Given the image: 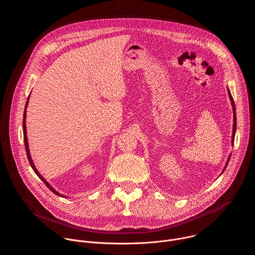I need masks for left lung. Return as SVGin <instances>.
<instances>
[{
    "instance_id": "1",
    "label": "left lung",
    "mask_w": 255,
    "mask_h": 255,
    "mask_svg": "<svg viewBox=\"0 0 255 255\" xmlns=\"http://www.w3.org/2000/svg\"><path fill=\"white\" fill-rule=\"evenodd\" d=\"M228 94H229V97H230V101H231V103H232V106H233V112H234L233 134H232V145H234V136H235V132H236V112H235V105H234V101H233V98H232V96H231V93H230V91H229V90H228ZM229 160H230V156H229V158H228V161H227V163H226V165H225V168H226V166H227V164H228ZM225 168H224V170H225Z\"/></svg>"
}]
</instances>
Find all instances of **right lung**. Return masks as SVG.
<instances>
[{
	"instance_id": "obj_1",
	"label": "right lung",
	"mask_w": 255,
	"mask_h": 255,
	"mask_svg": "<svg viewBox=\"0 0 255 255\" xmlns=\"http://www.w3.org/2000/svg\"><path fill=\"white\" fill-rule=\"evenodd\" d=\"M28 101H29V97H28V100H27V102H26V105H25V110H24V115H23V134H24V142H25V149H26V153H27V157H28V160H29V163H30V165H31V167H32V169L34 170V172L37 174L38 176H39V178H41V180L43 181V183L45 184V186L52 192V193H54L55 195H57V196H60V197H63L62 195H60L59 193H57L48 183L47 181L44 179V177H42V175L37 171V169H36V167L34 166V164H33V162H32V159H31V156H30V152H29V147H28V141H27V135H26V122H25V119H26V108H27V106H28Z\"/></svg>"
}]
</instances>
